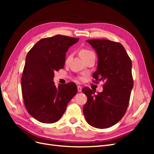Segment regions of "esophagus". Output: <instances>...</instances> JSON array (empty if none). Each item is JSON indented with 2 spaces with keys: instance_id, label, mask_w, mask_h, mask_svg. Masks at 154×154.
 I'll return each mask as SVG.
<instances>
[{
  "instance_id": "obj_1",
  "label": "esophagus",
  "mask_w": 154,
  "mask_h": 154,
  "mask_svg": "<svg viewBox=\"0 0 154 154\" xmlns=\"http://www.w3.org/2000/svg\"><path fill=\"white\" fill-rule=\"evenodd\" d=\"M82 87L78 85V92H82Z\"/></svg>"
}]
</instances>
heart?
Returning a JSON list of instances; mask_svg holds the SVG:
<instances>
[{"label":"heart","mask_w":154,"mask_h":154,"mask_svg":"<svg viewBox=\"0 0 154 154\" xmlns=\"http://www.w3.org/2000/svg\"><path fill=\"white\" fill-rule=\"evenodd\" d=\"M94 53L92 52V51L88 50V49H82L80 51V56L81 57L83 58V59H85L87 57H88L90 54ZM70 57H71V55H69L67 59H66V62H67V60H69V58H70ZM78 79L79 80H83V78L82 77H78Z\"/></svg>","instance_id":"b5f03b06"}]
</instances>
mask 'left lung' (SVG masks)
Here are the masks:
<instances>
[{"label": "left lung", "instance_id": "obj_1", "mask_svg": "<svg viewBox=\"0 0 154 154\" xmlns=\"http://www.w3.org/2000/svg\"><path fill=\"white\" fill-rule=\"evenodd\" d=\"M98 57L93 82H105L97 92L87 87L82 92L87 97L83 111L87 123L97 128H106L119 122L128 108L134 86L132 62L123 46L106 39L87 40Z\"/></svg>", "mask_w": 154, "mask_h": 154}]
</instances>
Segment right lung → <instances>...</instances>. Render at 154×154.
I'll return each mask as SVG.
<instances>
[{
    "mask_svg": "<svg viewBox=\"0 0 154 154\" xmlns=\"http://www.w3.org/2000/svg\"><path fill=\"white\" fill-rule=\"evenodd\" d=\"M78 38L57 35L36 42L27 53L21 79L24 103L28 113L37 121L53 123L62 117L69 101L76 94L75 83L57 87L54 72L63 69L66 53Z\"/></svg>",
    "mask_w": 154,
    "mask_h": 154,
    "instance_id": "add662e5",
    "label": "right lung"
}]
</instances>
